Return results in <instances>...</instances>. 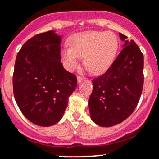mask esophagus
I'll return each mask as SVG.
<instances>
[{
  "label": "esophagus",
  "mask_w": 159,
  "mask_h": 159,
  "mask_svg": "<svg viewBox=\"0 0 159 159\" xmlns=\"http://www.w3.org/2000/svg\"><path fill=\"white\" fill-rule=\"evenodd\" d=\"M84 77H82V76H78V77H77V80H78V83H81L83 81H84Z\"/></svg>",
  "instance_id": "34e87169"
}]
</instances>
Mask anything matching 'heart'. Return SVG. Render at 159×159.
Instances as JSON below:
<instances>
[{"mask_svg":"<svg viewBox=\"0 0 159 159\" xmlns=\"http://www.w3.org/2000/svg\"><path fill=\"white\" fill-rule=\"evenodd\" d=\"M70 48L61 52L63 59L70 69L83 65L89 72L99 75L104 72L113 64L119 47L116 35L110 32L87 31L78 33L69 40Z\"/></svg>","mask_w":159,"mask_h":159,"instance_id":"heart-1","label":"heart"}]
</instances>
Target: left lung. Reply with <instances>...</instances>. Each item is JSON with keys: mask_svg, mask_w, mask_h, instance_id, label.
I'll list each match as a JSON object with an SVG mask.
<instances>
[{"mask_svg": "<svg viewBox=\"0 0 159 159\" xmlns=\"http://www.w3.org/2000/svg\"><path fill=\"white\" fill-rule=\"evenodd\" d=\"M123 49L104 74L92 81L91 119L103 127L124 121L136 109L143 87L144 58L133 40L119 33Z\"/></svg>", "mask_w": 159, "mask_h": 159, "instance_id": "8db88e82", "label": "left lung"}]
</instances>
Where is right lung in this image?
Returning a JSON list of instances; mask_svg holds the SVG:
<instances>
[{"mask_svg": "<svg viewBox=\"0 0 159 159\" xmlns=\"http://www.w3.org/2000/svg\"><path fill=\"white\" fill-rule=\"evenodd\" d=\"M61 43L56 31L39 33L23 44L15 61V101L26 119L40 126L61 120L77 87L76 76L61 62Z\"/></svg>", "mask_w": 159, "mask_h": 159, "instance_id": "right-lung-1", "label": "right lung"}]
</instances>
